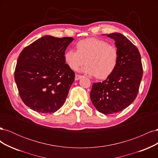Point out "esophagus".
<instances>
[{
    "mask_svg": "<svg viewBox=\"0 0 158 158\" xmlns=\"http://www.w3.org/2000/svg\"><path fill=\"white\" fill-rule=\"evenodd\" d=\"M82 77V75H80V74H76L75 76V80H78L79 79H80Z\"/></svg>",
    "mask_w": 158,
    "mask_h": 158,
    "instance_id": "esophagus-1",
    "label": "esophagus"
}]
</instances>
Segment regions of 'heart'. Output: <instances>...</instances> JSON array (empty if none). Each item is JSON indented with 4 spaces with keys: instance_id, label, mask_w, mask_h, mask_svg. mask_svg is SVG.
<instances>
[{
    "instance_id": "obj_1",
    "label": "heart",
    "mask_w": 158,
    "mask_h": 158,
    "mask_svg": "<svg viewBox=\"0 0 158 158\" xmlns=\"http://www.w3.org/2000/svg\"><path fill=\"white\" fill-rule=\"evenodd\" d=\"M76 51L69 49L64 53L66 64L77 70L84 63L83 71L98 79H106L116 69L119 59L117 47L98 38H88L76 44Z\"/></svg>"
}]
</instances>
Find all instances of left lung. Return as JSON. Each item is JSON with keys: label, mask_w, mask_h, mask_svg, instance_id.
I'll use <instances>...</instances> for the list:
<instances>
[{"label": "left lung", "mask_w": 158, "mask_h": 158, "mask_svg": "<svg viewBox=\"0 0 158 158\" xmlns=\"http://www.w3.org/2000/svg\"><path fill=\"white\" fill-rule=\"evenodd\" d=\"M115 41L119 52L116 69L102 82L94 83L90 98L100 113L109 114L125 109L137 96L143 75L137 47L121 33L107 34Z\"/></svg>", "instance_id": "left-lung-1"}]
</instances>
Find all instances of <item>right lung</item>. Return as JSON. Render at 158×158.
<instances>
[{"label": "right lung", "instance_id": "1", "mask_svg": "<svg viewBox=\"0 0 158 158\" xmlns=\"http://www.w3.org/2000/svg\"><path fill=\"white\" fill-rule=\"evenodd\" d=\"M73 40L46 35L20 52L14 79L23 102L33 111L51 114L64 104L75 77L64 56Z\"/></svg>", "mask_w": 158, "mask_h": 158}]
</instances>
